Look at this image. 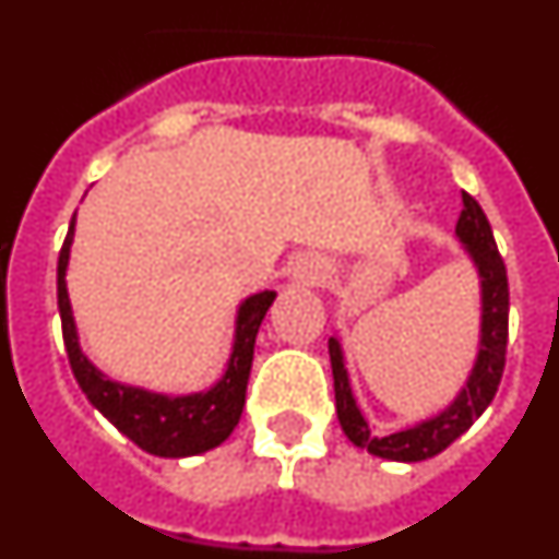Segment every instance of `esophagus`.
Listing matches in <instances>:
<instances>
[{
    "label": "esophagus",
    "instance_id": "obj_1",
    "mask_svg": "<svg viewBox=\"0 0 559 559\" xmlns=\"http://www.w3.org/2000/svg\"><path fill=\"white\" fill-rule=\"evenodd\" d=\"M302 280H305V283H316V280H319V271H313V269H310V271H305V274H302Z\"/></svg>",
    "mask_w": 559,
    "mask_h": 559
}]
</instances>
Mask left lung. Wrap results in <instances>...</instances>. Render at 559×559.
<instances>
[{"instance_id": "1", "label": "left lung", "mask_w": 559, "mask_h": 559, "mask_svg": "<svg viewBox=\"0 0 559 559\" xmlns=\"http://www.w3.org/2000/svg\"><path fill=\"white\" fill-rule=\"evenodd\" d=\"M456 235L467 254L473 257L478 276H481V347H478L476 367H473L467 386L459 392V397L445 412L419 423V426L406 428V431L386 433V437L369 433L367 419L355 406V397L349 392L338 341L330 338V364H333L335 408H338L341 428L353 445L367 448L369 453L380 459L423 462V459L442 453L453 439H459L473 426V419L481 417L484 408L490 406L492 397H496L498 383H501L503 364H507V335H510V283H507V265L498 254L490 221L478 206V201L467 192H462V215L456 221Z\"/></svg>"}]
</instances>
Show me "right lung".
<instances>
[{
    "mask_svg": "<svg viewBox=\"0 0 559 559\" xmlns=\"http://www.w3.org/2000/svg\"><path fill=\"white\" fill-rule=\"evenodd\" d=\"M72 231H75V215H72L67 240H63L61 254H58V310H61L63 347L69 355V367L75 372L83 394L92 400V406L103 417L111 419L131 442H136L142 451L153 453V456H195V453L221 445L235 431L237 419L243 414L251 358H254V338L265 310L274 302V290L249 296L237 310L235 349H231L229 369H226L218 386L201 394H187V397H167V394H153L145 389L122 386V383L103 378L78 347L67 280H63Z\"/></svg>",
    "mask_w": 559,
    "mask_h": 559,
    "instance_id": "right-lung-1",
    "label": "right lung"
}]
</instances>
